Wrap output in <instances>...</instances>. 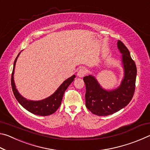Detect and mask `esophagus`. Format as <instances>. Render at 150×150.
Listing matches in <instances>:
<instances>
[{"instance_id": "1", "label": "esophagus", "mask_w": 150, "mask_h": 150, "mask_svg": "<svg viewBox=\"0 0 150 150\" xmlns=\"http://www.w3.org/2000/svg\"><path fill=\"white\" fill-rule=\"evenodd\" d=\"M87 70L85 68H84V67L81 68V69H79V70L78 71L77 76L79 77L82 78V77H84L85 75L86 74V73H87Z\"/></svg>"}]
</instances>
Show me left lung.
I'll return each mask as SVG.
<instances>
[{
  "mask_svg": "<svg viewBox=\"0 0 150 150\" xmlns=\"http://www.w3.org/2000/svg\"><path fill=\"white\" fill-rule=\"evenodd\" d=\"M117 47L122 54L120 61L123 77L120 85L112 89L103 88L95 76L83 78L85 87V105L94 115L108 116L125 107L130 102L135 90L137 69L129 50L118 40Z\"/></svg>",
  "mask_w": 150,
  "mask_h": 150,
  "instance_id": "obj_1",
  "label": "left lung"
}]
</instances>
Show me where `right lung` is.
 <instances>
[{
  "mask_svg": "<svg viewBox=\"0 0 150 150\" xmlns=\"http://www.w3.org/2000/svg\"><path fill=\"white\" fill-rule=\"evenodd\" d=\"M20 53L21 52L19 53L18 56L15 59L13 71H12V73L11 85L14 96L16 97L18 102L23 106L26 110L29 111L30 112L34 114L35 115L42 116L52 115L59 107L62 101L63 94H64L65 91L67 89V87H69L71 83L74 81L75 75H73L71 77L63 81L62 84L57 88V89L52 95L48 96V97L40 100H28L27 98H24L23 96L20 95V93L16 88L14 79L15 65H16L17 59L20 55Z\"/></svg>",
  "mask_w": 150,
  "mask_h": 150,
  "instance_id": "add662e5",
  "label": "right lung"
}]
</instances>
